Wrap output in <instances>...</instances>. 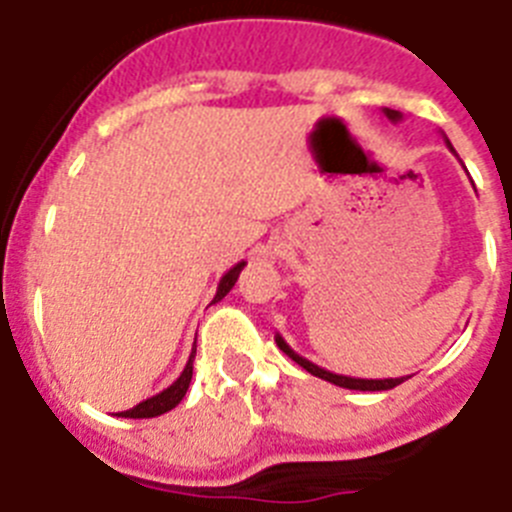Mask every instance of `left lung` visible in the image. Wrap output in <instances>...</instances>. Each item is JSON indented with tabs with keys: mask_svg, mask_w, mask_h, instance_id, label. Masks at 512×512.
Here are the masks:
<instances>
[{
	"mask_svg": "<svg viewBox=\"0 0 512 512\" xmlns=\"http://www.w3.org/2000/svg\"><path fill=\"white\" fill-rule=\"evenodd\" d=\"M384 115L390 117L392 122H400V120H402V115H400V112H397V110H384ZM446 146H449L451 153H456L454 146H451L449 140H446ZM274 341H277V346L282 348V351L289 356V359L297 361V364H300L302 369H305V372H310L312 377H320V379H325V382H330V384H338V387H346V390L382 392V390H392V387H397V384H402V382H405V379H408V377H395V379H359V377H343V374L328 372V369H323V366L312 364V361H307L305 356H300V354H297V351H292V348H289V343L284 341V338L279 336V333H277V336H274Z\"/></svg>",
	"mask_w": 512,
	"mask_h": 512,
	"instance_id": "1",
	"label": "left lung"
}]
</instances>
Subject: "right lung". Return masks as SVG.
<instances>
[{
  "instance_id": "add662e5",
  "label": "right lung",
  "mask_w": 512,
  "mask_h": 512,
  "mask_svg": "<svg viewBox=\"0 0 512 512\" xmlns=\"http://www.w3.org/2000/svg\"><path fill=\"white\" fill-rule=\"evenodd\" d=\"M243 266H246V261H238L233 269L225 271L223 279H220V284H217V295H215V300H212V302H220L225 295H228L230 289H233V284L238 282V274L243 271ZM194 354H197V346L192 348L187 366H184V372L179 374V379H176L174 384H169V387L158 392V395H153V397H148V400L138 402L135 408L125 410V413H117V418H156V415H164V413H169V410H174L176 405L184 400V395H187V390H189V382H192Z\"/></svg>"
}]
</instances>
